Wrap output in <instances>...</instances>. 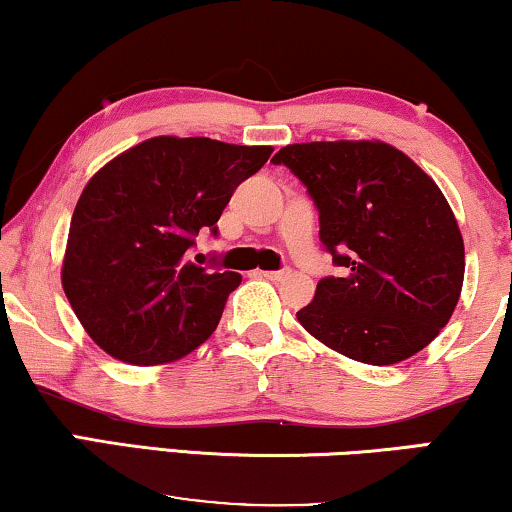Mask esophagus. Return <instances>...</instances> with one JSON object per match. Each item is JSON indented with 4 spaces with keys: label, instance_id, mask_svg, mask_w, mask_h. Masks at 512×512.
<instances>
[{
    "label": "esophagus",
    "instance_id": "esophagus-1",
    "mask_svg": "<svg viewBox=\"0 0 512 512\" xmlns=\"http://www.w3.org/2000/svg\"><path fill=\"white\" fill-rule=\"evenodd\" d=\"M259 276H264L266 280H273V283H280V280L290 278V269H283V271H259Z\"/></svg>",
    "mask_w": 512,
    "mask_h": 512
}]
</instances>
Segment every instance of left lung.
<instances>
[{
  "label": "left lung",
  "mask_w": 512,
  "mask_h": 512,
  "mask_svg": "<svg viewBox=\"0 0 512 512\" xmlns=\"http://www.w3.org/2000/svg\"><path fill=\"white\" fill-rule=\"evenodd\" d=\"M308 187L320 239L343 266L297 313L327 348L371 366L413 357L448 325L464 285V239L427 171L378 139L290 143L273 155Z\"/></svg>",
  "instance_id": "8db88e82"
}]
</instances>
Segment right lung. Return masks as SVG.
<instances>
[{"mask_svg":"<svg viewBox=\"0 0 512 512\" xmlns=\"http://www.w3.org/2000/svg\"><path fill=\"white\" fill-rule=\"evenodd\" d=\"M271 146L206 136H153L106 162L71 215L62 287L106 355L134 366L197 350L225 311L241 273H213L187 250L211 227Z\"/></svg>","mask_w":512,"mask_h":512,"instance_id":"1","label":"right lung"}]
</instances>
